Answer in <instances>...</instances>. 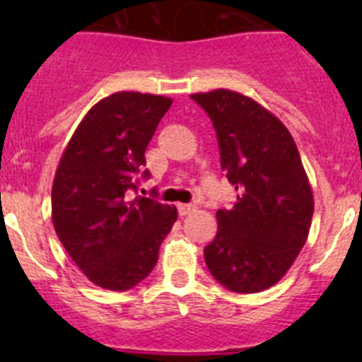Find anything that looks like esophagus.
I'll return each instance as SVG.
<instances>
[{
	"label": "esophagus",
	"instance_id": "esophagus-1",
	"mask_svg": "<svg viewBox=\"0 0 362 362\" xmlns=\"http://www.w3.org/2000/svg\"><path fill=\"white\" fill-rule=\"evenodd\" d=\"M194 209H196V206H194V204H192V203L177 204L179 216H188V214H190V212H194Z\"/></svg>",
	"mask_w": 362,
	"mask_h": 362
}]
</instances>
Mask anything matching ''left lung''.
Masks as SVG:
<instances>
[{
    "instance_id": "1",
    "label": "left lung",
    "mask_w": 362,
    "mask_h": 362,
    "mask_svg": "<svg viewBox=\"0 0 362 362\" xmlns=\"http://www.w3.org/2000/svg\"><path fill=\"white\" fill-rule=\"evenodd\" d=\"M190 98L212 119L221 168L238 192L232 209L217 210L204 263L232 292H263L308 239L313 196L299 150L288 129L252 98L226 88Z\"/></svg>"
}]
</instances>
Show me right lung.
Returning <instances> with one entry per match:
<instances>
[{"label":"right lung","mask_w":362,"mask_h":362,"mask_svg":"<svg viewBox=\"0 0 362 362\" xmlns=\"http://www.w3.org/2000/svg\"><path fill=\"white\" fill-rule=\"evenodd\" d=\"M172 99L116 92L88 110L57 165L52 223L79 270L101 288L124 292L158 263L177 210L137 190L145 150ZM150 172H143L148 177ZM156 194V192H153Z\"/></svg>","instance_id":"1"}]
</instances>
